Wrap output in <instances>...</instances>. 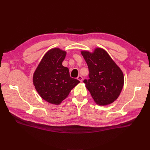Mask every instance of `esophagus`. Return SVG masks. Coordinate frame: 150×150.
Returning <instances> with one entry per match:
<instances>
[{
	"label": "esophagus",
	"instance_id": "34e87169",
	"mask_svg": "<svg viewBox=\"0 0 150 150\" xmlns=\"http://www.w3.org/2000/svg\"><path fill=\"white\" fill-rule=\"evenodd\" d=\"M77 79H78L80 81V82H82L83 80V78L81 76H79L78 78H77Z\"/></svg>",
	"mask_w": 150,
	"mask_h": 150
}]
</instances>
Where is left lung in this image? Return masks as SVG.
I'll return each instance as SVG.
<instances>
[{"mask_svg":"<svg viewBox=\"0 0 150 150\" xmlns=\"http://www.w3.org/2000/svg\"><path fill=\"white\" fill-rule=\"evenodd\" d=\"M89 68V79L84 83L94 102L106 106L119 97L124 85L122 71L105 50L95 48L93 52H81Z\"/></svg>","mask_w":150,"mask_h":150,"instance_id":"8db88e82","label":"left lung"}]
</instances>
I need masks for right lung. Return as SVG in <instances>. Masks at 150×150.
<instances>
[{
  "mask_svg": "<svg viewBox=\"0 0 150 150\" xmlns=\"http://www.w3.org/2000/svg\"><path fill=\"white\" fill-rule=\"evenodd\" d=\"M66 52L52 48L44 54L33 74V84L44 100L59 104L69 94L79 81L72 78L69 70L62 66Z\"/></svg>",
  "mask_w": 150,
  "mask_h": 150,
  "instance_id": "right-lung-1",
  "label": "right lung"
}]
</instances>
